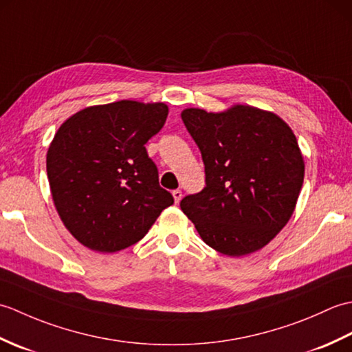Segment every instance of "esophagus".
<instances>
[{
  "label": "esophagus",
  "mask_w": 352,
  "mask_h": 352,
  "mask_svg": "<svg viewBox=\"0 0 352 352\" xmlns=\"http://www.w3.org/2000/svg\"><path fill=\"white\" fill-rule=\"evenodd\" d=\"M172 197H174L175 204H178L182 201V198H183V193H182L180 189H175V190H172Z\"/></svg>",
  "instance_id": "1"
}]
</instances>
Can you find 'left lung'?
I'll return each instance as SVG.
<instances>
[{
	"mask_svg": "<svg viewBox=\"0 0 352 352\" xmlns=\"http://www.w3.org/2000/svg\"><path fill=\"white\" fill-rule=\"evenodd\" d=\"M182 119L206 166V188L182 199L183 213L221 254L261 250L289 222L302 188L294 131L272 111L243 104L219 113L184 109Z\"/></svg>",
	"mask_w": 352,
	"mask_h": 352,
	"instance_id": "left-lung-1",
	"label": "left lung"
}]
</instances>
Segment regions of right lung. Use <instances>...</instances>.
Segmentation results:
<instances>
[{
  "instance_id": "right-lung-1",
  "label": "right lung",
  "mask_w": 352,
  "mask_h": 352,
  "mask_svg": "<svg viewBox=\"0 0 352 352\" xmlns=\"http://www.w3.org/2000/svg\"><path fill=\"white\" fill-rule=\"evenodd\" d=\"M168 111L164 102L131 100L91 106L54 134L47 153L52 201L65 227L86 248H129L174 204L145 148Z\"/></svg>"
}]
</instances>
